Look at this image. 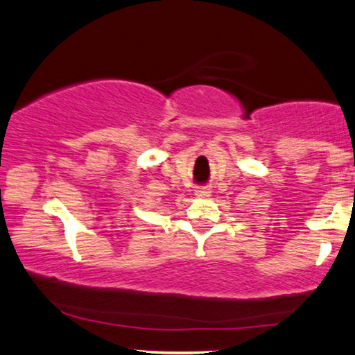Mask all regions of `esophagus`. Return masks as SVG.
I'll return each instance as SVG.
<instances>
[{"label":"esophagus","instance_id":"34e87169","mask_svg":"<svg viewBox=\"0 0 355 355\" xmlns=\"http://www.w3.org/2000/svg\"><path fill=\"white\" fill-rule=\"evenodd\" d=\"M194 194H196L198 198H207V196H211V189L206 187H198L196 189H194Z\"/></svg>","mask_w":355,"mask_h":355}]
</instances>
